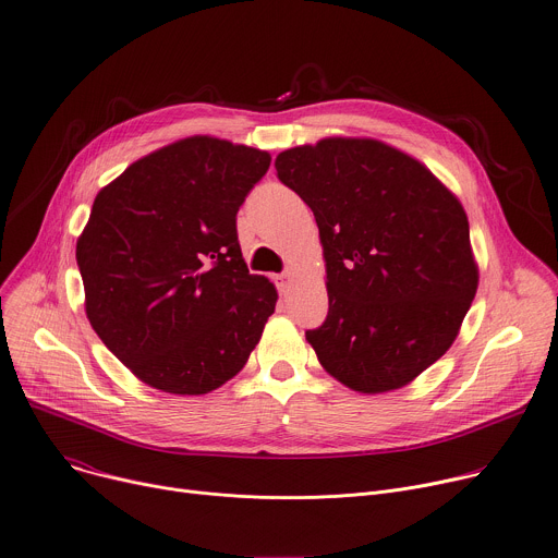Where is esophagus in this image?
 <instances>
[{"mask_svg":"<svg viewBox=\"0 0 558 558\" xmlns=\"http://www.w3.org/2000/svg\"><path fill=\"white\" fill-rule=\"evenodd\" d=\"M276 284H278V291H280V293H287L289 287H291V274L284 271V274L276 276Z\"/></svg>","mask_w":558,"mask_h":558,"instance_id":"obj_1","label":"esophagus"}]
</instances>
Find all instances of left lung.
Segmentation results:
<instances>
[{"mask_svg":"<svg viewBox=\"0 0 558 558\" xmlns=\"http://www.w3.org/2000/svg\"><path fill=\"white\" fill-rule=\"evenodd\" d=\"M276 171L320 231L329 312L305 333L320 365L363 393L412 383L451 347L476 295L459 197L378 140L287 148Z\"/></svg>","mask_w":558,"mask_h":558,"instance_id":"left-lung-1","label":"left lung"}]
</instances>
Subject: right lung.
I'll use <instances>...</instances> for the list:
<instances>
[{
	"instance_id": "add662e5",
	"label": "right lung",
	"mask_w": 558,
	"mask_h": 558,
	"mask_svg": "<svg viewBox=\"0 0 558 558\" xmlns=\"http://www.w3.org/2000/svg\"><path fill=\"white\" fill-rule=\"evenodd\" d=\"M269 165L267 150L195 135L97 193L75 251L86 316L142 383L209 393L258 344L278 293L248 274L235 216Z\"/></svg>"
}]
</instances>
